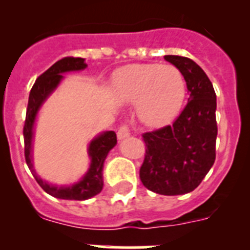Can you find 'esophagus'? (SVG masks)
I'll return each instance as SVG.
<instances>
[{
    "label": "esophagus",
    "mask_w": 250,
    "mask_h": 250,
    "mask_svg": "<svg viewBox=\"0 0 250 250\" xmlns=\"http://www.w3.org/2000/svg\"><path fill=\"white\" fill-rule=\"evenodd\" d=\"M130 136V130L126 125H123V126L119 127L118 130V139L119 140H124Z\"/></svg>",
    "instance_id": "obj_1"
}]
</instances>
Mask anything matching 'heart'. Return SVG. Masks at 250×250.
I'll return each instance as SVG.
<instances>
[{
  "mask_svg": "<svg viewBox=\"0 0 250 250\" xmlns=\"http://www.w3.org/2000/svg\"><path fill=\"white\" fill-rule=\"evenodd\" d=\"M112 96L119 103H136V112L147 125L173 120L185 100L187 83L174 65L134 63L120 67L111 79Z\"/></svg>",
  "mask_w": 250,
  "mask_h": 250,
  "instance_id": "heart-1",
  "label": "heart"
}]
</instances>
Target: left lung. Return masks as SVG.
<instances>
[{
    "label": "left lung",
    "mask_w": 250,
    "mask_h": 250,
    "mask_svg": "<svg viewBox=\"0 0 250 250\" xmlns=\"http://www.w3.org/2000/svg\"><path fill=\"white\" fill-rule=\"evenodd\" d=\"M164 59L182 71L190 96L173 125L143 135L146 154L140 180L156 194L182 195L202 183L215 161L216 95L193 60L175 55Z\"/></svg>",
    "instance_id": "obj_1"
}]
</instances>
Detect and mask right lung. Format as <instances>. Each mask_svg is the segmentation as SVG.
<instances>
[{"label":"right lung","instance_id":"right-lung-1","mask_svg":"<svg viewBox=\"0 0 250 250\" xmlns=\"http://www.w3.org/2000/svg\"><path fill=\"white\" fill-rule=\"evenodd\" d=\"M87 65L85 59L81 57H63L46 70L41 76L35 81L30 96H28L27 111H26L25 126H23V139H25V159L28 169L35 176L36 182L43 190L50 195L65 200H86L98 195L104 187L103 170L105 159L110 150L116 145V134L114 131H104L95 136L90 141L87 147V154L90 158V167L85 175L70 185H54L43 180L34 167L32 160V141L35 134V123L40 109L50 95L57 89V86L62 81L63 74L72 71L85 70Z\"/></svg>","mask_w":250,"mask_h":250}]
</instances>
